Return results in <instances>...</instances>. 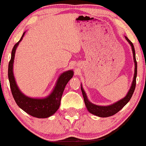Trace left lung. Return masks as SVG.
Wrapping results in <instances>:
<instances>
[{
  "label": "left lung",
  "instance_id": "obj_1",
  "mask_svg": "<svg viewBox=\"0 0 146 146\" xmlns=\"http://www.w3.org/2000/svg\"><path fill=\"white\" fill-rule=\"evenodd\" d=\"M125 40L128 42L129 44H130L132 48V53H133V60L134 62H135V73H134V78L133 80H132V82L130 86V88L129 89L128 93L121 100H120L119 101H117L115 103H113V104H110L108 106H99V105H95L94 104L91 103L89 100H88L87 98V95L85 93L84 90L83 89V87L81 84V90L82 93L84 100L85 105L87 110L89 111L90 113L93 114V115H96L100 117H108L113 116V115L118 113L120 110L123 108V107L125 105H126V104L130 101V100L131 99L132 94H133L134 91H135V86H136V78H137V63L136 61V57H135V47H134V45L131 42V41L127 38L126 36H125Z\"/></svg>",
  "mask_w": 146,
  "mask_h": 146
}]
</instances>
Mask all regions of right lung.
<instances>
[{
    "instance_id": "1",
    "label": "right lung",
    "mask_w": 146,
    "mask_h": 146,
    "mask_svg": "<svg viewBox=\"0 0 146 146\" xmlns=\"http://www.w3.org/2000/svg\"><path fill=\"white\" fill-rule=\"evenodd\" d=\"M25 33V32L23 33L21 40L14 45L11 51V60L8 66V78L10 88L15 102L22 110L37 118H48L53 115L59 108L64 90L66 84L73 78V71L72 70H68L62 73L57 80L53 91L46 98H32L22 93L15 80L13 67L16 50L19 43L23 40Z\"/></svg>"
}]
</instances>
